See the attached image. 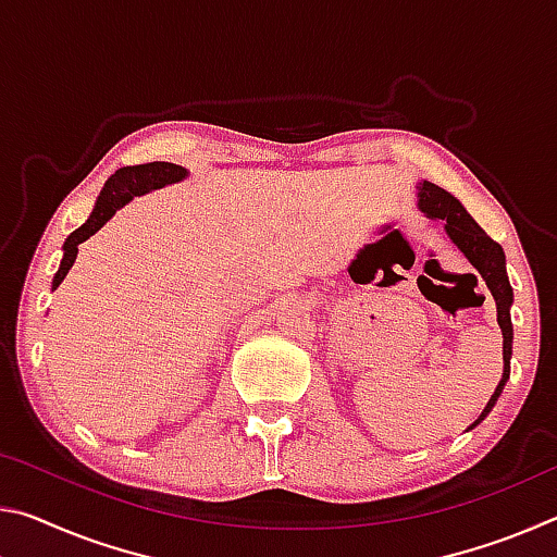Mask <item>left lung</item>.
I'll list each match as a JSON object with an SVG mask.
<instances>
[{
    "mask_svg": "<svg viewBox=\"0 0 557 557\" xmlns=\"http://www.w3.org/2000/svg\"><path fill=\"white\" fill-rule=\"evenodd\" d=\"M418 209L432 221L445 223L447 238L457 245V250L469 260V265L479 272V277L486 282L488 292L496 301V322L502 326L504 336V373L498 381L496 391L488 398L482 414L471 422L467 430H474L488 412L494 410L498 395L504 393V385L511 373V354H513V324H511V305H513V289L506 275V256L504 248L494 243L488 235L479 228V223L471 219L465 206L459 203L445 188L430 182H418Z\"/></svg>",
    "mask_w": 557,
    "mask_h": 557,
    "instance_id": "1",
    "label": "left lung"
}]
</instances>
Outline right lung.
Here are the masks:
<instances>
[{
    "label": "right lung",
    "mask_w": 557,
    "mask_h": 557,
    "mask_svg": "<svg viewBox=\"0 0 557 557\" xmlns=\"http://www.w3.org/2000/svg\"><path fill=\"white\" fill-rule=\"evenodd\" d=\"M188 172L184 166L172 164V162H149V164H137V166H122L112 174L102 191L98 196L96 206H92V213L88 215V221L75 228L69 238L63 243V258L59 272L53 275L51 289H55L63 282V277L69 275V270L73 268L75 258H78V245L83 240H88L90 235H96L102 225H106L112 215H115L122 206L129 203L135 196H145L149 191H157V188H164L169 184H178L184 182Z\"/></svg>",
    "instance_id": "obj_1"
}]
</instances>
